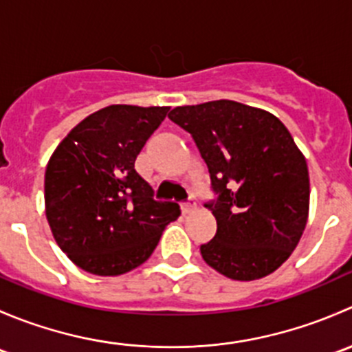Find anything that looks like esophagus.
Segmentation results:
<instances>
[{"label":"esophagus","instance_id":"1","mask_svg":"<svg viewBox=\"0 0 352 352\" xmlns=\"http://www.w3.org/2000/svg\"><path fill=\"white\" fill-rule=\"evenodd\" d=\"M194 209H196V201H194V197H189L187 199V202H182L184 214H189V212H192Z\"/></svg>","mask_w":352,"mask_h":352}]
</instances>
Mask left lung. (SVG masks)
Wrapping results in <instances>:
<instances>
[{
	"instance_id": "8db88e82",
	"label": "left lung",
	"mask_w": 352,
	"mask_h": 352,
	"mask_svg": "<svg viewBox=\"0 0 352 352\" xmlns=\"http://www.w3.org/2000/svg\"><path fill=\"white\" fill-rule=\"evenodd\" d=\"M170 120L190 133L208 165L214 239L206 264L235 281H254L285 264L307 226L310 179L303 153L267 110L233 100L182 105Z\"/></svg>"
}]
</instances>
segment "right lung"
Wrapping results in <instances>:
<instances>
[{"mask_svg":"<svg viewBox=\"0 0 352 352\" xmlns=\"http://www.w3.org/2000/svg\"><path fill=\"white\" fill-rule=\"evenodd\" d=\"M170 107L109 105L85 117L58 144L45 168V216L73 264L120 276L153 254L180 216L177 202L155 201L134 162Z\"/></svg>","mask_w":352,"mask_h":352,"instance_id":"add662e5","label":"right lung"}]
</instances>
